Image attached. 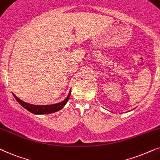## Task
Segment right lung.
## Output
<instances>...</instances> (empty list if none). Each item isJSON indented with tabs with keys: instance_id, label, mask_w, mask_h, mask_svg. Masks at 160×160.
<instances>
[{
	"instance_id": "1",
	"label": "right lung",
	"mask_w": 160,
	"mask_h": 160,
	"mask_svg": "<svg viewBox=\"0 0 160 160\" xmlns=\"http://www.w3.org/2000/svg\"><path fill=\"white\" fill-rule=\"evenodd\" d=\"M13 96L15 98L17 101L22 106L23 108H25L27 110H28L29 112H32L33 114H50L52 113V112H57L58 110H60L63 108V106H65L66 104L67 103L68 100H69L70 97V92L68 95V97L66 98V99L63 100V102H59V103L54 104V105H31V104L26 103L24 102L22 100H20L19 98L16 97L15 95L13 93Z\"/></svg>"
}]
</instances>
